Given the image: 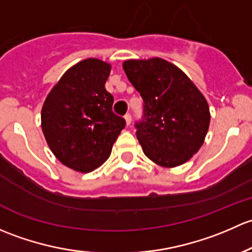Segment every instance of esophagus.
<instances>
[{
	"instance_id": "obj_1",
	"label": "esophagus",
	"mask_w": 252,
	"mask_h": 252,
	"mask_svg": "<svg viewBox=\"0 0 252 252\" xmlns=\"http://www.w3.org/2000/svg\"><path fill=\"white\" fill-rule=\"evenodd\" d=\"M125 121H126V125L129 126L131 125V121H132V116L129 114H126L125 115Z\"/></svg>"
}]
</instances>
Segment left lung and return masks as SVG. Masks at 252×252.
<instances>
[{"mask_svg":"<svg viewBox=\"0 0 252 252\" xmlns=\"http://www.w3.org/2000/svg\"><path fill=\"white\" fill-rule=\"evenodd\" d=\"M129 82L143 98V119L136 136L155 164L176 167L203 145L210 110L203 93L186 74L161 58L124 62Z\"/></svg>","mask_w":252,"mask_h":252,"instance_id":"1","label":"left lung"}]
</instances>
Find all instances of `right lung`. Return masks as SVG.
Returning a JSON list of instances; mask_svg holds the SVG:
<instances>
[{
    "label": "right lung",
    "mask_w": 252,
    "mask_h": 252,
    "mask_svg": "<svg viewBox=\"0 0 252 252\" xmlns=\"http://www.w3.org/2000/svg\"><path fill=\"white\" fill-rule=\"evenodd\" d=\"M110 64L88 58L75 64L48 93L41 127L57 159L79 172L104 164L125 119L113 111L114 97L105 90Z\"/></svg>",
    "instance_id": "add662e5"
}]
</instances>
